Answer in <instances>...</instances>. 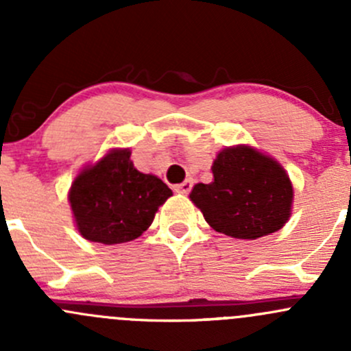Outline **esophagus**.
<instances>
[{"instance_id": "obj_1", "label": "esophagus", "mask_w": 351, "mask_h": 351, "mask_svg": "<svg viewBox=\"0 0 351 351\" xmlns=\"http://www.w3.org/2000/svg\"><path fill=\"white\" fill-rule=\"evenodd\" d=\"M192 186H193V180H185V182L180 183V185L175 186V192H178V193H190Z\"/></svg>"}]
</instances>
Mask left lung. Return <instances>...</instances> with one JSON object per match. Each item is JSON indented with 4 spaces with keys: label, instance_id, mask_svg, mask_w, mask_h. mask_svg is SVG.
<instances>
[{
    "label": "left lung",
    "instance_id": "obj_1",
    "mask_svg": "<svg viewBox=\"0 0 351 351\" xmlns=\"http://www.w3.org/2000/svg\"><path fill=\"white\" fill-rule=\"evenodd\" d=\"M214 182L193 186L190 198L212 229L258 239L284 228L293 190L285 169L250 146L228 147L212 166Z\"/></svg>",
    "mask_w": 351,
    "mask_h": 351
}]
</instances>
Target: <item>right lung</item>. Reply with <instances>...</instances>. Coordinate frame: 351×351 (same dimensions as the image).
Here are the masks:
<instances>
[{
	"instance_id": "obj_1",
	"label": "right lung",
	"mask_w": 351,
	"mask_h": 351,
	"mask_svg": "<svg viewBox=\"0 0 351 351\" xmlns=\"http://www.w3.org/2000/svg\"><path fill=\"white\" fill-rule=\"evenodd\" d=\"M171 195L158 176L134 168L129 149H115L76 176L69 204L83 238L119 244L139 238Z\"/></svg>"
}]
</instances>
